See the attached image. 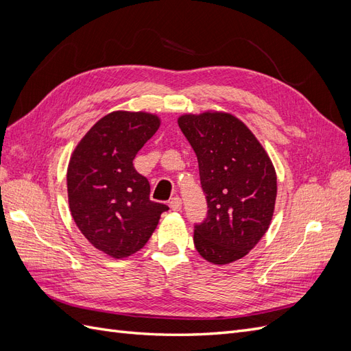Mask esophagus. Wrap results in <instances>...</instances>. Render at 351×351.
<instances>
[{"label": "esophagus", "instance_id": "esophagus-1", "mask_svg": "<svg viewBox=\"0 0 351 351\" xmlns=\"http://www.w3.org/2000/svg\"><path fill=\"white\" fill-rule=\"evenodd\" d=\"M169 208H171L173 210H180V209H182V199H180L178 196L171 197V200H169Z\"/></svg>", "mask_w": 351, "mask_h": 351}]
</instances>
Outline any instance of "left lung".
<instances>
[{
  "instance_id": "8db88e82",
  "label": "left lung",
  "mask_w": 351,
  "mask_h": 351,
  "mask_svg": "<svg viewBox=\"0 0 351 351\" xmlns=\"http://www.w3.org/2000/svg\"><path fill=\"white\" fill-rule=\"evenodd\" d=\"M178 125L197 156L208 204L206 218L195 224V247L215 265L241 259L271 224L277 197L271 159L231 114L182 115Z\"/></svg>"
}]
</instances>
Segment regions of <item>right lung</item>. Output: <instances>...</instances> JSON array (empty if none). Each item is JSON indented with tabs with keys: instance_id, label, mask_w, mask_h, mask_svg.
<instances>
[{
	"instance_id": "add662e5",
	"label": "right lung",
	"mask_w": 351,
	"mask_h": 351,
	"mask_svg": "<svg viewBox=\"0 0 351 351\" xmlns=\"http://www.w3.org/2000/svg\"><path fill=\"white\" fill-rule=\"evenodd\" d=\"M159 127L156 115L115 111L84 134L67 169L71 217L93 247L121 259L141 250L168 210L149 199L133 159Z\"/></svg>"
}]
</instances>
